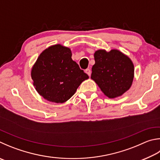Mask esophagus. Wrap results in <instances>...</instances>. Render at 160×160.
Masks as SVG:
<instances>
[{
  "label": "esophagus",
  "instance_id": "esophagus-1",
  "mask_svg": "<svg viewBox=\"0 0 160 160\" xmlns=\"http://www.w3.org/2000/svg\"><path fill=\"white\" fill-rule=\"evenodd\" d=\"M85 72L89 75V76H90V75H91V70H90L89 68H87L85 70Z\"/></svg>",
  "mask_w": 160,
  "mask_h": 160
}]
</instances>
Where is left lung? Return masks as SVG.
Segmentation results:
<instances>
[{
	"label": "left lung",
	"instance_id": "1",
	"mask_svg": "<svg viewBox=\"0 0 160 160\" xmlns=\"http://www.w3.org/2000/svg\"><path fill=\"white\" fill-rule=\"evenodd\" d=\"M94 60L91 78L106 96L114 98L131 88L134 67L132 60L122 52L99 50L95 52Z\"/></svg>",
	"mask_w": 160,
	"mask_h": 160
}]
</instances>
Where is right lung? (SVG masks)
<instances>
[{
  "label": "right lung",
  "instance_id": "obj_1",
  "mask_svg": "<svg viewBox=\"0 0 160 160\" xmlns=\"http://www.w3.org/2000/svg\"><path fill=\"white\" fill-rule=\"evenodd\" d=\"M70 49L59 44L43 51L31 70V78L38 94L57 103L68 101L88 74L72 61Z\"/></svg>",
  "mask_w": 160,
  "mask_h": 160
}]
</instances>
